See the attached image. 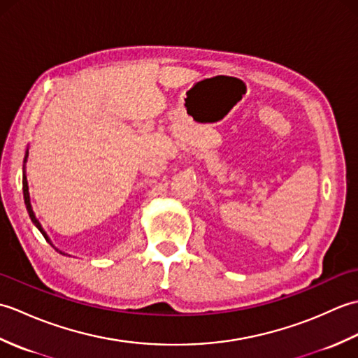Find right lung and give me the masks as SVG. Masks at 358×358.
Returning <instances> with one entry per match:
<instances>
[{"label":"right lung","instance_id":"1","mask_svg":"<svg viewBox=\"0 0 358 358\" xmlns=\"http://www.w3.org/2000/svg\"><path fill=\"white\" fill-rule=\"evenodd\" d=\"M26 158H27V152H26V157H24V162H26ZM22 194H24V203H26V208H27V212H29V217H30V220H32V223L38 227V229H40V232L43 234V237L49 241V237L48 235H45V232L43 231V227H41V224H40V222H38L36 220V217H35V214H34V210H32V206H30V196H29V186H27V178H26V172L22 173Z\"/></svg>","mask_w":358,"mask_h":358}]
</instances>
